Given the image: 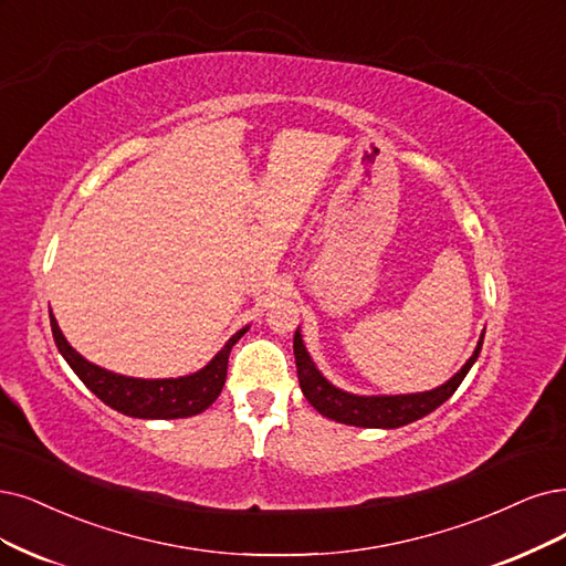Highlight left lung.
Instances as JSON below:
<instances>
[{
  "mask_svg": "<svg viewBox=\"0 0 566 566\" xmlns=\"http://www.w3.org/2000/svg\"><path fill=\"white\" fill-rule=\"evenodd\" d=\"M483 338H485V331L480 333V340L469 361L441 387L429 389V391H417V394L359 396L331 385L324 378L317 364L310 357V352L301 336V326H298L294 336L298 382L310 406L319 415L328 417V420H336L349 427H364V429H399L415 420H422V417H427L429 412H433L438 406H443L450 399V396L457 391V387L467 378L471 366L475 364L480 349H483Z\"/></svg>",
  "mask_w": 566,
  "mask_h": 566,
  "instance_id": "left-lung-1",
  "label": "left lung"
}]
</instances>
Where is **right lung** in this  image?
Listing matches in <instances>:
<instances>
[{"label": "right lung", "instance_id": "right-lung-1", "mask_svg": "<svg viewBox=\"0 0 566 566\" xmlns=\"http://www.w3.org/2000/svg\"><path fill=\"white\" fill-rule=\"evenodd\" d=\"M53 340L62 359L70 364V368L78 375V380L86 385L102 403L109 408L137 417V420H179V417H191L212 406L226 382L228 370V354L249 326L240 328L230 336V340L214 354V359L200 370L191 375H181V378H160V380H144L130 378V375H118L114 370L102 368L88 361L67 343L62 331L49 312Z\"/></svg>", "mask_w": 566, "mask_h": 566}]
</instances>
